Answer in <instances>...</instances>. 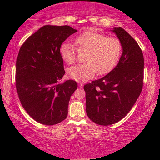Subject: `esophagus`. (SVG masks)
<instances>
[{"instance_id": "1", "label": "esophagus", "mask_w": 160, "mask_h": 160, "mask_svg": "<svg viewBox=\"0 0 160 160\" xmlns=\"http://www.w3.org/2000/svg\"><path fill=\"white\" fill-rule=\"evenodd\" d=\"M82 86H83V84L82 83H81V82H79V87H80V88H82Z\"/></svg>"}]
</instances>
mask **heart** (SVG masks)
Instances as JSON below:
<instances>
[{
  "label": "heart",
  "mask_w": 160,
  "mask_h": 160,
  "mask_svg": "<svg viewBox=\"0 0 160 160\" xmlns=\"http://www.w3.org/2000/svg\"><path fill=\"white\" fill-rule=\"evenodd\" d=\"M74 43L79 52H86L85 64L74 65L68 70L69 78L79 82L90 80L97 72L98 74H107L117 65L122 52L120 40L108 38L95 31L82 33L75 38ZM59 52L66 63L72 64L76 61V49L71 43H62Z\"/></svg>",
  "instance_id": "heart-1"
}]
</instances>
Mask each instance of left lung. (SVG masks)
Returning <instances> with one entry per match:
<instances>
[{"mask_svg": "<svg viewBox=\"0 0 160 160\" xmlns=\"http://www.w3.org/2000/svg\"><path fill=\"white\" fill-rule=\"evenodd\" d=\"M122 53L106 76L84 86L86 111L98 125L110 126L122 120L136 102L143 88L144 60L135 40L122 28H114Z\"/></svg>", "mask_w": 160, "mask_h": 160, "instance_id": "left-lung-1", "label": "left lung"}]
</instances>
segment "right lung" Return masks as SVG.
I'll use <instances>...</instances> for the list:
<instances>
[{
    "mask_svg": "<svg viewBox=\"0 0 160 160\" xmlns=\"http://www.w3.org/2000/svg\"><path fill=\"white\" fill-rule=\"evenodd\" d=\"M78 31L68 25H44L19 49L16 86L22 105L32 118L52 126L67 117L71 96L78 88L72 80L59 83L65 71L60 47Z\"/></svg>",
    "mask_w": 160,
    "mask_h": 160,
    "instance_id": "add662e5",
    "label": "right lung"
}]
</instances>
